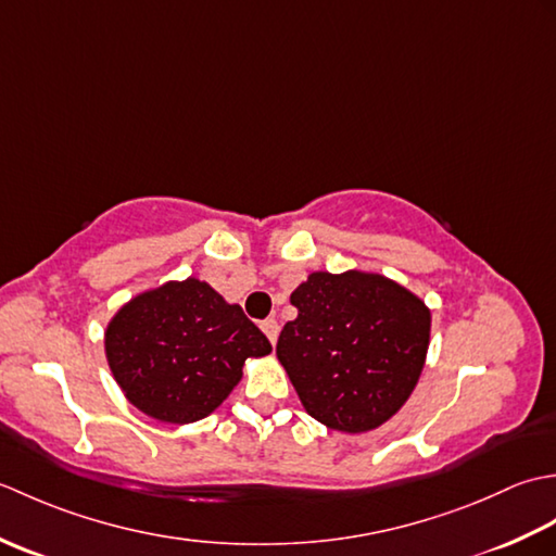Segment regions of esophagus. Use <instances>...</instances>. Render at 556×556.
Returning a JSON list of instances; mask_svg holds the SVG:
<instances>
[{
	"instance_id": "esophagus-1",
	"label": "esophagus",
	"mask_w": 556,
	"mask_h": 556,
	"mask_svg": "<svg viewBox=\"0 0 556 556\" xmlns=\"http://www.w3.org/2000/svg\"><path fill=\"white\" fill-rule=\"evenodd\" d=\"M263 332H265V337L269 339V344L275 346L277 344V337H279V325H277V320L275 317H267V320H263Z\"/></svg>"
}]
</instances>
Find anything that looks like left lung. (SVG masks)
<instances>
[{
	"label": "left lung",
	"mask_w": 556,
	"mask_h": 556,
	"mask_svg": "<svg viewBox=\"0 0 556 556\" xmlns=\"http://www.w3.org/2000/svg\"><path fill=\"white\" fill-rule=\"evenodd\" d=\"M277 358L303 408L329 430L380 428L406 404L430 346V308L370 271H313L291 293Z\"/></svg>",
	"instance_id": "obj_1"
}]
</instances>
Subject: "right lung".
I'll return each instance as SVG.
<instances>
[{"instance_id":"right-lung-1","label":"right lung","mask_w":556,"mask_h":556,"mask_svg":"<svg viewBox=\"0 0 556 556\" xmlns=\"http://www.w3.org/2000/svg\"><path fill=\"white\" fill-rule=\"evenodd\" d=\"M267 337L207 281L188 277L138 293L104 332V353L131 404L160 422L210 416L241 382Z\"/></svg>"}]
</instances>
